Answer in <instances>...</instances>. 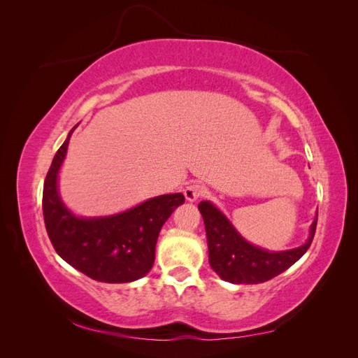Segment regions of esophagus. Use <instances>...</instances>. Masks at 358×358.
I'll list each match as a JSON object with an SVG mask.
<instances>
[{
  "instance_id": "1",
  "label": "esophagus",
  "mask_w": 358,
  "mask_h": 358,
  "mask_svg": "<svg viewBox=\"0 0 358 358\" xmlns=\"http://www.w3.org/2000/svg\"><path fill=\"white\" fill-rule=\"evenodd\" d=\"M206 194V188L201 183H189L185 188V197L188 201H196Z\"/></svg>"
}]
</instances>
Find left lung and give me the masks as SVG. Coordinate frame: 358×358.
<instances>
[{
  "mask_svg": "<svg viewBox=\"0 0 358 358\" xmlns=\"http://www.w3.org/2000/svg\"><path fill=\"white\" fill-rule=\"evenodd\" d=\"M206 227L209 264L224 280L231 284H262L285 272L305 254L315 236L317 220L310 227L308 242L284 252H268L248 243L225 216L209 201L199 204Z\"/></svg>",
  "mask_w": 358,
  "mask_h": 358,
  "instance_id": "left-lung-1",
  "label": "left lung"
}]
</instances>
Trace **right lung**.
Instances as JSON below:
<instances>
[{"instance_id": "right-lung-1", "label": "right lung", "mask_w": 358, "mask_h": 358, "mask_svg": "<svg viewBox=\"0 0 358 358\" xmlns=\"http://www.w3.org/2000/svg\"><path fill=\"white\" fill-rule=\"evenodd\" d=\"M73 129L53 157L43 187V218L48 236L58 255L91 279L107 284L131 282L154 266L161 227L179 204L185 203V197L180 192L166 194L107 218L74 216L57 191L58 170Z\"/></svg>"}]
</instances>
